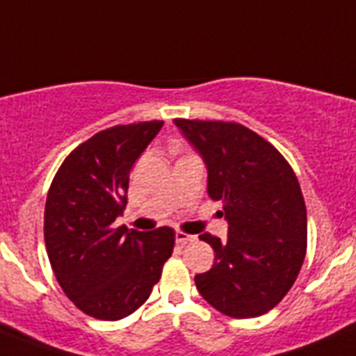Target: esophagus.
<instances>
[{
	"instance_id": "1",
	"label": "esophagus",
	"mask_w": 356,
	"mask_h": 356,
	"mask_svg": "<svg viewBox=\"0 0 356 356\" xmlns=\"http://www.w3.org/2000/svg\"><path fill=\"white\" fill-rule=\"evenodd\" d=\"M196 241V237H194V235H188V234H185V232H176V242H178V244H181V246H184V244H188V242H194Z\"/></svg>"
}]
</instances>
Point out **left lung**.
<instances>
[{
	"mask_svg": "<svg viewBox=\"0 0 356 356\" xmlns=\"http://www.w3.org/2000/svg\"><path fill=\"white\" fill-rule=\"evenodd\" d=\"M209 169V196L222 201L228 238L200 235L216 251L196 275L200 294L225 316L259 317L284 300L307 254V207L285 156L241 122L175 119Z\"/></svg>",
	"mask_w": 356,
	"mask_h": 356,
	"instance_id": "1",
	"label": "left lung"
}]
</instances>
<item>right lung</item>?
I'll return each instance as SVG.
<instances>
[{
    "label": "right lung",
    "instance_id": "1",
    "mask_svg": "<svg viewBox=\"0 0 356 356\" xmlns=\"http://www.w3.org/2000/svg\"><path fill=\"white\" fill-rule=\"evenodd\" d=\"M163 121L97 131L65 156L46 197L44 242L55 278L74 307L118 321L146 303L175 250L169 226L115 228L130 171Z\"/></svg>",
    "mask_w": 356,
    "mask_h": 356
}]
</instances>
